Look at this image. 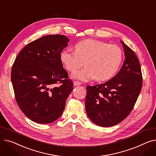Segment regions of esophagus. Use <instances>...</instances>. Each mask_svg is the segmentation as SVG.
<instances>
[{
	"mask_svg": "<svg viewBox=\"0 0 156 156\" xmlns=\"http://www.w3.org/2000/svg\"><path fill=\"white\" fill-rule=\"evenodd\" d=\"M73 85L75 86H78V85H81V83L79 82V81H73Z\"/></svg>",
	"mask_w": 156,
	"mask_h": 156,
	"instance_id": "esophagus-1",
	"label": "esophagus"
}]
</instances>
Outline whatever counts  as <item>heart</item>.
<instances>
[{"instance_id":"b5f03b06","label":"heart","mask_w":156,"mask_h":156,"mask_svg":"<svg viewBox=\"0 0 156 156\" xmlns=\"http://www.w3.org/2000/svg\"><path fill=\"white\" fill-rule=\"evenodd\" d=\"M75 51L65 49L60 59L65 68L74 71L72 78L88 81L96 78L98 81L111 79L118 71L122 60V52L116 45L109 44L100 40L88 39L77 43Z\"/></svg>"}]
</instances>
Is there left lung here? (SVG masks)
Returning <instances> with one entry per match:
<instances>
[{
  "instance_id": "left-lung-1",
  "label": "left lung",
  "mask_w": 156,
  "mask_h": 156,
  "mask_svg": "<svg viewBox=\"0 0 156 156\" xmlns=\"http://www.w3.org/2000/svg\"><path fill=\"white\" fill-rule=\"evenodd\" d=\"M121 43L125 59L117 75L103 84L87 87V115L100 126H114L124 120L133 109L142 90V71L137 57L122 41Z\"/></svg>"
}]
</instances>
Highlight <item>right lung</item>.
Here are the masks:
<instances>
[{"label":"right lung","mask_w":156,"mask_h":156,"mask_svg":"<svg viewBox=\"0 0 156 156\" xmlns=\"http://www.w3.org/2000/svg\"><path fill=\"white\" fill-rule=\"evenodd\" d=\"M69 41L62 35L44 36L28 44L16 57L11 71L16 100L33 121L51 123L64 111L73 83L60 55Z\"/></svg>","instance_id":"1"}]
</instances>
